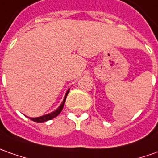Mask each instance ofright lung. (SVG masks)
Returning a JSON list of instances; mask_svg holds the SVG:
<instances>
[{
  "label": "right lung",
  "mask_w": 158,
  "mask_h": 158,
  "mask_svg": "<svg viewBox=\"0 0 158 158\" xmlns=\"http://www.w3.org/2000/svg\"><path fill=\"white\" fill-rule=\"evenodd\" d=\"M69 90H70V89H68V91L66 92L65 98H64V99H63V102L61 103V105L58 107V109H57L56 110L52 111V112H51V113H48V114H47V115L39 117V118H29L30 119L33 120V121H34V122H37V123H42V122H46V121H48V120L52 119V118H54L55 117H57V116L60 113L61 110H62V109H63V107H64V105H65V98H66V96H67V94H68V93H69Z\"/></svg>",
  "instance_id": "obj_1"
}]
</instances>
